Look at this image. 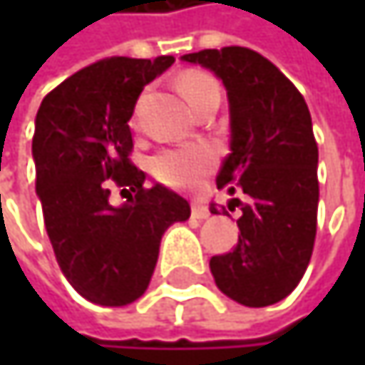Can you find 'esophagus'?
<instances>
[{"instance_id": "obj_1", "label": "esophagus", "mask_w": 365, "mask_h": 365, "mask_svg": "<svg viewBox=\"0 0 365 365\" xmlns=\"http://www.w3.org/2000/svg\"><path fill=\"white\" fill-rule=\"evenodd\" d=\"M211 213H209V209H207V205H202V202H194L192 205V217H196V220H207Z\"/></svg>"}]
</instances>
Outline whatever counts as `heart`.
<instances>
[{
    "label": "heart",
    "instance_id": "heart-1",
    "mask_svg": "<svg viewBox=\"0 0 365 365\" xmlns=\"http://www.w3.org/2000/svg\"><path fill=\"white\" fill-rule=\"evenodd\" d=\"M180 91L194 111L217 103L222 99V88L213 76L207 71L190 69L180 76ZM137 124V113L133 115ZM215 152L207 145H182L160 150L150 158V173L160 183L175 190H192L215 169Z\"/></svg>",
    "mask_w": 365,
    "mask_h": 365
}]
</instances>
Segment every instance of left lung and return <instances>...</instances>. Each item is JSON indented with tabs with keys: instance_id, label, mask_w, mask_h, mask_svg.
Masks as SVG:
<instances>
[{
	"instance_id": "left-lung-1",
	"label": "left lung",
	"mask_w": 365,
	"mask_h": 365,
	"mask_svg": "<svg viewBox=\"0 0 365 365\" xmlns=\"http://www.w3.org/2000/svg\"><path fill=\"white\" fill-rule=\"evenodd\" d=\"M182 58L211 69L228 91L232 135L217 187L247 196L235 198L243 213L239 243L211 257V274L239 304H274L300 283L317 235L319 150L311 111L279 67L252 48H209ZM209 209L217 213L215 202Z\"/></svg>"
}]
</instances>
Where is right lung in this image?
Wrapping results in <instances>:
<instances>
[{
  "mask_svg": "<svg viewBox=\"0 0 365 365\" xmlns=\"http://www.w3.org/2000/svg\"><path fill=\"white\" fill-rule=\"evenodd\" d=\"M173 56H108L52 88L36 118V190L56 262L86 300L103 307L135 302L150 285L165 230L190 217L180 194L130 160L128 120L145 84ZM129 194L109 205L110 185Z\"/></svg>",
  "mask_w": 365,
  "mask_h": 365,
  "instance_id": "1",
  "label": "right lung"
}]
</instances>
